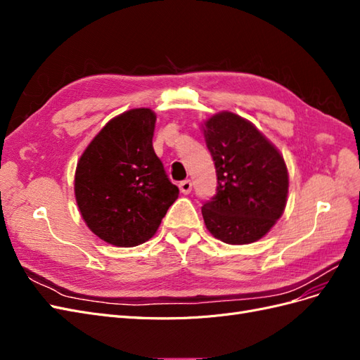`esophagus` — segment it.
I'll return each instance as SVG.
<instances>
[{
  "label": "esophagus",
  "mask_w": 360,
  "mask_h": 360,
  "mask_svg": "<svg viewBox=\"0 0 360 360\" xmlns=\"http://www.w3.org/2000/svg\"><path fill=\"white\" fill-rule=\"evenodd\" d=\"M179 188H180V192H181V193L188 195V193H191V191H192V181H191V180H183V181H180Z\"/></svg>",
  "instance_id": "esophagus-1"
}]
</instances>
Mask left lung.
<instances>
[{"mask_svg":"<svg viewBox=\"0 0 360 360\" xmlns=\"http://www.w3.org/2000/svg\"><path fill=\"white\" fill-rule=\"evenodd\" d=\"M216 195L201 207L207 230L224 243L259 240L284 213L288 171L278 148L248 120L219 112L204 123Z\"/></svg>","mask_w":360,"mask_h":360,"instance_id":"left-lung-1","label":"left lung"}]
</instances>
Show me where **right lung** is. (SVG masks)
<instances>
[{"instance_id":"1","label":"right lung","mask_w":360,"mask_h":360,"mask_svg":"<svg viewBox=\"0 0 360 360\" xmlns=\"http://www.w3.org/2000/svg\"><path fill=\"white\" fill-rule=\"evenodd\" d=\"M155 124L148 108L112 118L76 167L75 197L82 219L106 243L132 248L147 242L179 197L153 150Z\"/></svg>"}]
</instances>
